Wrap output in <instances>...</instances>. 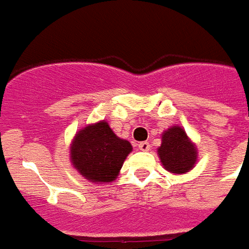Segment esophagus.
Wrapping results in <instances>:
<instances>
[{
  "label": "esophagus",
  "mask_w": 249,
  "mask_h": 249,
  "mask_svg": "<svg viewBox=\"0 0 249 249\" xmlns=\"http://www.w3.org/2000/svg\"><path fill=\"white\" fill-rule=\"evenodd\" d=\"M138 147H139V150H141V151H148V150H150V143L141 142L139 144H138Z\"/></svg>",
  "instance_id": "1"
}]
</instances>
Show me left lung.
<instances>
[{"instance_id":"left-lung-1","label":"left lung","mask_w":249,"mask_h":249,"mask_svg":"<svg viewBox=\"0 0 249 249\" xmlns=\"http://www.w3.org/2000/svg\"><path fill=\"white\" fill-rule=\"evenodd\" d=\"M158 155L163 167L171 174H186L197 160L196 147L179 126H172L163 132Z\"/></svg>"}]
</instances>
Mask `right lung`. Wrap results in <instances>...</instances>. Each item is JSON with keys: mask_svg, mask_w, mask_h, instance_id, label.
<instances>
[{"mask_svg": "<svg viewBox=\"0 0 249 249\" xmlns=\"http://www.w3.org/2000/svg\"><path fill=\"white\" fill-rule=\"evenodd\" d=\"M131 151L130 142L117 137L108 123L101 121L75 134L70 146V159L85 179L105 184L117 179Z\"/></svg>", "mask_w": 249, "mask_h": 249, "instance_id": "right-lung-1", "label": "right lung"}]
</instances>
